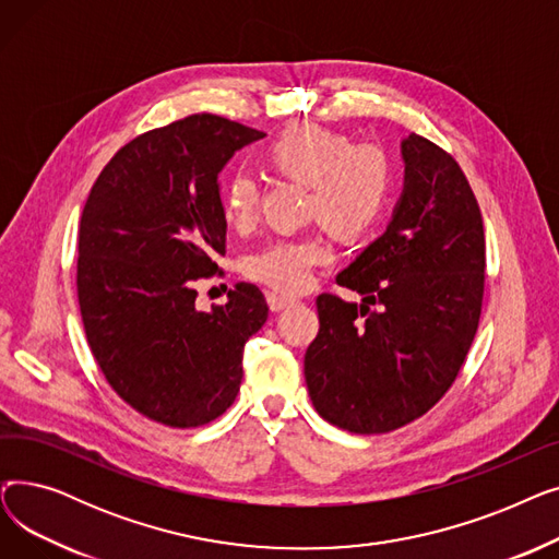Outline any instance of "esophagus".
<instances>
[{"mask_svg":"<svg viewBox=\"0 0 559 559\" xmlns=\"http://www.w3.org/2000/svg\"><path fill=\"white\" fill-rule=\"evenodd\" d=\"M292 301V297H287V295H276V292H267V306H270V310L272 312H278V310H283L285 306H289Z\"/></svg>","mask_w":559,"mask_h":559,"instance_id":"1","label":"esophagus"}]
</instances>
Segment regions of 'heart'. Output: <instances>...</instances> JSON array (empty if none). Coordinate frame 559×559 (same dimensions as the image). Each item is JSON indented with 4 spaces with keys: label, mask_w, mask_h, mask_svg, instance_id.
I'll list each match as a JSON object with an SVG mask.
<instances>
[{
    "label": "heart",
    "mask_w": 559,
    "mask_h": 559,
    "mask_svg": "<svg viewBox=\"0 0 559 559\" xmlns=\"http://www.w3.org/2000/svg\"><path fill=\"white\" fill-rule=\"evenodd\" d=\"M264 165L281 179L308 186L306 215L319 219L335 238L356 240L383 215L392 169L376 146H354L346 135L317 124L285 129L264 150ZM226 222L249 230L258 219L260 188L247 171H235L222 192ZM326 245L317 233L278 238L245 262V274L287 295L306 289L317 264L324 262Z\"/></svg>",
    "instance_id": "heart-1"
}]
</instances>
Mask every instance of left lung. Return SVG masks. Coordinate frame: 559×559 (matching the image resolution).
I'll use <instances>...</instances> for the list:
<instances>
[{
    "mask_svg": "<svg viewBox=\"0 0 559 559\" xmlns=\"http://www.w3.org/2000/svg\"><path fill=\"white\" fill-rule=\"evenodd\" d=\"M401 156L385 233L337 274L362 301L317 297L319 333L304 360L317 413L358 435L396 430L447 394L483 308L485 230L464 171L417 133Z\"/></svg>",
    "mask_w": 559,
    "mask_h": 559,
    "instance_id": "8db88e82",
    "label": "left lung"
}]
</instances>
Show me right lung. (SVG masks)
<instances>
[{"mask_svg":"<svg viewBox=\"0 0 559 559\" xmlns=\"http://www.w3.org/2000/svg\"><path fill=\"white\" fill-rule=\"evenodd\" d=\"M262 131L190 115L124 144L102 169L79 228L83 329L108 385L140 415L197 428L233 405L247 340L267 301L238 283L203 312L194 281L226 251L219 171Z\"/></svg>","mask_w":559,"mask_h":559,"instance_id":"add662e5","label":"right lung"}]
</instances>
